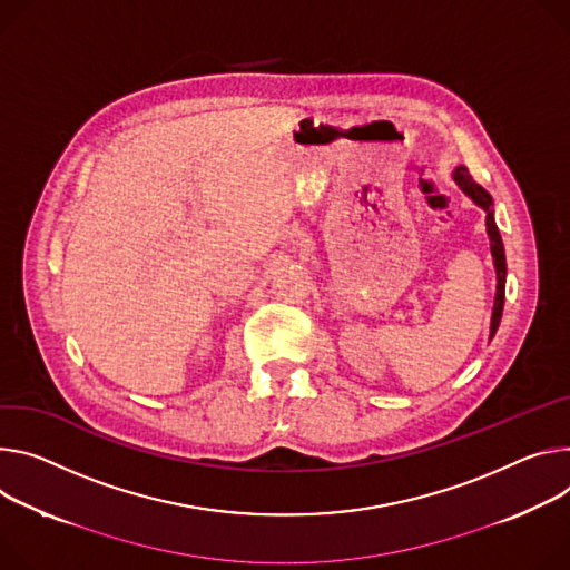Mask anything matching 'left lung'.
<instances>
[{"label": "left lung", "instance_id": "1", "mask_svg": "<svg viewBox=\"0 0 570 570\" xmlns=\"http://www.w3.org/2000/svg\"><path fill=\"white\" fill-rule=\"evenodd\" d=\"M452 179L459 184V188L469 195L478 206H482V209L487 212V234H489V240H491V256H493V266H495V302H493V314H491V336H495L498 332V325H500V318H502V306H504V277H507V262H504V245H502V236L498 232V225H495V218H493V199L491 195L469 175V170H465L463 166H459L454 173H452Z\"/></svg>", "mask_w": 570, "mask_h": 570}]
</instances>
